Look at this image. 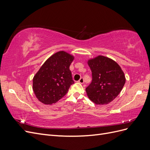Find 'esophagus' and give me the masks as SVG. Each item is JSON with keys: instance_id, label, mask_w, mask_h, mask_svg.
Returning a JSON list of instances; mask_svg holds the SVG:
<instances>
[{"instance_id": "34e87169", "label": "esophagus", "mask_w": 150, "mask_h": 150, "mask_svg": "<svg viewBox=\"0 0 150 150\" xmlns=\"http://www.w3.org/2000/svg\"><path fill=\"white\" fill-rule=\"evenodd\" d=\"M78 83H81V84L84 83V79H83V78H81L79 79V80L78 81Z\"/></svg>"}]
</instances>
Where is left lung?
I'll return each mask as SVG.
<instances>
[{"instance_id":"obj_1","label":"left lung","mask_w":150,"mask_h":150,"mask_svg":"<svg viewBox=\"0 0 150 150\" xmlns=\"http://www.w3.org/2000/svg\"><path fill=\"white\" fill-rule=\"evenodd\" d=\"M92 72V82L86 91L96 104H107L118 96L125 84L123 71L111 59L98 56L88 62Z\"/></svg>"}]
</instances>
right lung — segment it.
I'll use <instances>...</instances> for the list:
<instances>
[{
    "instance_id": "right-lung-1",
    "label": "right lung",
    "mask_w": 150,
    "mask_h": 150,
    "mask_svg": "<svg viewBox=\"0 0 150 150\" xmlns=\"http://www.w3.org/2000/svg\"><path fill=\"white\" fill-rule=\"evenodd\" d=\"M74 57L65 51L54 54L34 76L33 89L38 100L44 104L56 103L74 84L69 66Z\"/></svg>"
}]
</instances>
